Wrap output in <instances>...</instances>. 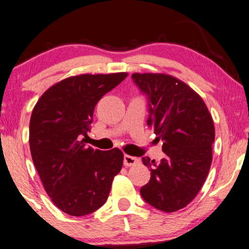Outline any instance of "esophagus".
Instances as JSON below:
<instances>
[{
    "instance_id": "1",
    "label": "esophagus",
    "mask_w": 249,
    "mask_h": 249,
    "mask_svg": "<svg viewBox=\"0 0 249 249\" xmlns=\"http://www.w3.org/2000/svg\"><path fill=\"white\" fill-rule=\"evenodd\" d=\"M138 162H140V159L136 157H133V156H129V155L124 156V166L125 167H132V166L137 165Z\"/></svg>"
}]
</instances>
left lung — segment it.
Segmentation results:
<instances>
[{
	"label": "left lung",
	"instance_id": "1",
	"mask_svg": "<svg viewBox=\"0 0 249 249\" xmlns=\"http://www.w3.org/2000/svg\"><path fill=\"white\" fill-rule=\"evenodd\" d=\"M132 78L148 95L147 125L162 141L166 155L160 162L142 157L151 175L141 195L154 208L176 212L195 199L209 174L213 119L201 96L181 80L165 73H133Z\"/></svg>",
	"mask_w": 249,
	"mask_h": 249
}]
</instances>
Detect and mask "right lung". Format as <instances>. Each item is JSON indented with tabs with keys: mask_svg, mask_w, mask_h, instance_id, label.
Returning a JSON list of instances; mask_svg holds the SVG:
<instances>
[{
	"mask_svg": "<svg viewBox=\"0 0 249 249\" xmlns=\"http://www.w3.org/2000/svg\"><path fill=\"white\" fill-rule=\"evenodd\" d=\"M127 72L80 74L53 84L37 101L29 122L33 162L53 204L72 216L101 208L123 166L119 148L86 145L96 103Z\"/></svg>",
	"mask_w": 249,
	"mask_h": 249,
	"instance_id": "1",
	"label": "right lung"
}]
</instances>
